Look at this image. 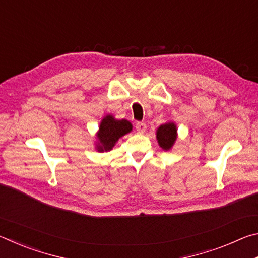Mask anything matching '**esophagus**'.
<instances>
[{"label":"esophagus","instance_id":"obj_1","mask_svg":"<svg viewBox=\"0 0 258 258\" xmlns=\"http://www.w3.org/2000/svg\"><path fill=\"white\" fill-rule=\"evenodd\" d=\"M135 128H137V131H138V132H140V133L145 132L146 128H147L146 123H143V121H138V123L135 124Z\"/></svg>","mask_w":258,"mask_h":258}]
</instances>
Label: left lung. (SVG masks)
Listing matches in <instances>:
<instances>
[{"label":"left lung","instance_id":"8db88e82","mask_svg":"<svg viewBox=\"0 0 258 258\" xmlns=\"http://www.w3.org/2000/svg\"><path fill=\"white\" fill-rule=\"evenodd\" d=\"M157 140L164 150H169L176 140V126L173 123H166L157 130Z\"/></svg>","mask_w":258,"mask_h":258}]
</instances>
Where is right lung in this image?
<instances>
[{
    "instance_id": "right-lung-1",
    "label": "right lung",
    "mask_w": 258,
    "mask_h": 258,
    "mask_svg": "<svg viewBox=\"0 0 258 258\" xmlns=\"http://www.w3.org/2000/svg\"><path fill=\"white\" fill-rule=\"evenodd\" d=\"M132 124L130 121L121 119L116 120L112 116H107L102 119L100 124L99 131V151H108L111 150L115 146L117 140L123 137L126 133L131 132Z\"/></svg>"
}]
</instances>
